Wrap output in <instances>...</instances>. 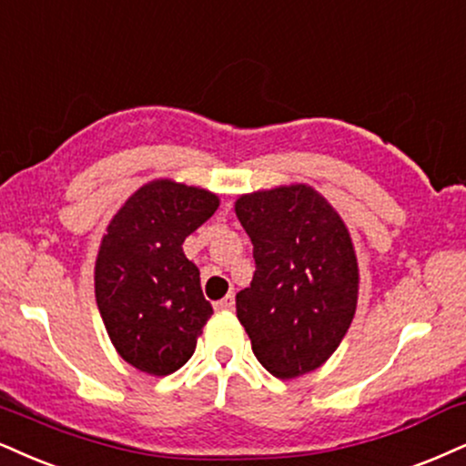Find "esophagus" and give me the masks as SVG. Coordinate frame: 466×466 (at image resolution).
Instances as JSON below:
<instances>
[{
  "instance_id": "esophagus-1",
  "label": "esophagus",
  "mask_w": 466,
  "mask_h": 466,
  "mask_svg": "<svg viewBox=\"0 0 466 466\" xmlns=\"http://www.w3.org/2000/svg\"><path fill=\"white\" fill-rule=\"evenodd\" d=\"M233 307H235V296H233V294L224 296L222 300H218V302H216V309H218V311H231Z\"/></svg>"
}]
</instances>
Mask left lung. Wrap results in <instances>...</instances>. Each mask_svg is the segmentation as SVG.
Wrapping results in <instances>:
<instances>
[{"label":"left lung","mask_w":466,"mask_h":466,"mask_svg":"<svg viewBox=\"0 0 466 466\" xmlns=\"http://www.w3.org/2000/svg\"><path fill=\"white\" fill-rule=\"evenodd\" d=\"M257 269L235 296L257 360L280 380L318 370L352 324L359 261L337 209L307 183L235 200Z\"/></svg>","instance_id":"8db88e82"}]
</instances>
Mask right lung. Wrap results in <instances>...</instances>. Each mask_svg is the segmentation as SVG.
I'll return each instance as SVG.
<instances>
[{"mask_svg": "<svg viewBox=\"0 0 466 466\" xmlns=\"http://www.w3.org/2000/svg\"><path fill=\"white\" fill-rule=\"evenodd\" d=\"M220 205L172 179L137 187L114 214L95 261V298L112 346L136 370L168 376L189 360L214 309L183 242Z\"/></svg>", "mask_w": 466, "mask_h": 466, "instance_id": "right-lung-1", "label": "right lung"}]
</instances>
